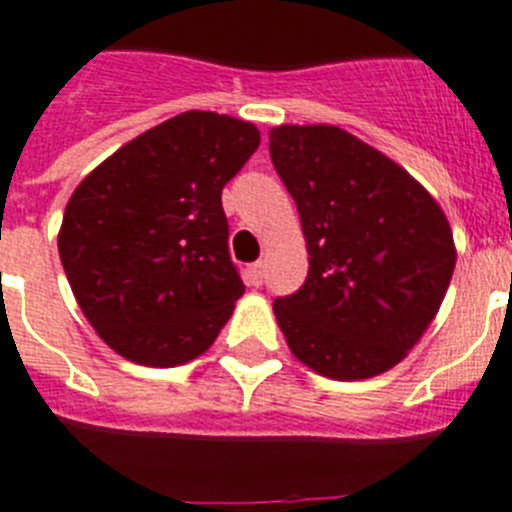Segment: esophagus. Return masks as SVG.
<instances>
[{"label": "esophagus", "mask_w": 512, "mask_h": 512, "mask_svg": "<svg viewBox=\"0 0 512 512\" xmlns=\"http://www.w3.org/2000/svg\"><path fill=\"white\" fill-rule=\"evenodd\" d=\"M262 278H265V265L262 262H255L247 268V283L250 286H262Z\"/></svg>", "instance_id": "obj_1"}]
</instances>
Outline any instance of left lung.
<instances>
[{
	"label": "left lung",
	"instance_id": "1",
	"mask_svg": "<svg viewBox=\"0 0 512 512\" xmlns=\"http://www.w3.org/2000/svg\"><path fill=\"white\" fill-rule=\"evenodd\" d=\"M270 159L309 252L304 286L273 301L288 348L335 381L389 371L428 330L451 283L446 213L394 159L337 126L270 128Z\"/></svg>",
	"mask_w": 512,
	"mask_h": 512
}]
</instances>
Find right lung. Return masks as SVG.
<instances>
[{
  "label": "right lung",
  "instance_id": "1",
  "mask_svg": "<svg viewBox=\"0 0 512 512\" xmlns=\"http://www.w3.org/2000/svg\"><path fill=\"white\" fill-rule=\"evenodd\" d=\"M260 146L255 123L188 110L97 164L66 203L59 255L79 309L126 361L206 353L244 283L221 190Z\"/></svg>",
  "mask_w": 512,
  "mask_h": 512
}]
</instances>
